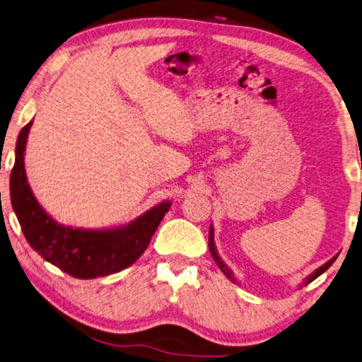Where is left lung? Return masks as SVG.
<instances>
[{"instance_id":"8db88e82","label":"left lung","mask_w":362,"mask_h":362,"mask_svg":"<svg viewBox=\"0 0 362 362\" xmlns=\"http://www.w3.org/2000/svg\"><path fill=\"white\" fill-rule=\"evenodd\" d=\"M209 251H210V254H212V257H214V260H215V264L218 265V269L223 272V274L226 275V278H230V280L233 281V283H236V278H235V275H233V272L228 269V265L223 262V260H221V257L218 255V251H216V247H215V239H214V226H210V230H209ZM335 259H337V255L333 259H330L329 262H325L324 265L322 267H319V269L317 270H314L313 274H310L309 276H305V280L303 281V285H301V288L303 286H305V285H309L310 281H314L317 276H320L322 274H324V272L329 269V267L335 262Z\"/></svg>"}]
</instances>
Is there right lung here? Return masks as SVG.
I'll list each match as a JSON object with an SVG mask.
<instances>
[{"mask_svg": "<svg viewBox=\"0 0 362 362\" xmlns=\"http://www.w3.org/2000/svg\"><path fill=\"white\" fill-rule=\"evenodd\" d=\"M32 121L22 127L16 144L11 171V202L21 230L33 251L71 276L97 278L124 270L141 257L165 214L171 207L163 200L123 226L90 230L58 223L33 196L24 168L25 144Z\"/></svg>", "mask_w": 362, "mask_h": 362, "instance_id": "obj_1", "label": "right lung"}]
</instances>
